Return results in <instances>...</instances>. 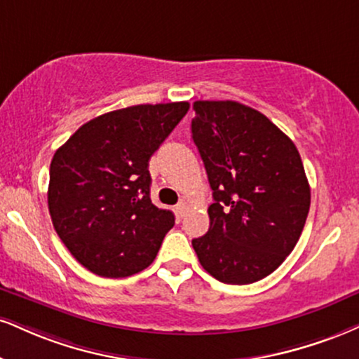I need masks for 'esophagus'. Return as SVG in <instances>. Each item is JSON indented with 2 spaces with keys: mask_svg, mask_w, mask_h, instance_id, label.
Returning a JSON list of instances; mask_svg holds the SVG:
<instances>
[{
  "mask_svg": "<svg viewBox=\"0 0 359 359\" xmlns=\"http://www.w3.org/2000/svg\"><path fill=\"white\" fill-rule=\"evenodd\" d=\"M187 207H189V204H187V201H180L179 204H177V212H179V215H184V212L185 210H187Z\"/></svg>",
  "mask_w": 359,
  "mask_h": 359,
  "instance_id": "34e87169",
  "label": "esophagus"
}]
</instances>
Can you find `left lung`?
<instances>
[{"label":"left lung","instance_id":"obj_1","mask_svg":"<svg viewBox=\"0 0 359 359\" xmlns=\"http://www.w3.org/2000/svg\"><path fill=\"white\" fill-rule=\"evenodd\" d=\"M192 140L214 202L210 227L192 241L198 262L226 284H250L274 273L299 241L311 189L286 133L239 102L194 103Z\"/></svg>","mask_w":359,"mask_h":359}]
</instances>
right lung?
Returning a JSON list of instances; mask_svg holds the SVG:
<instances>
[{"instance_id":"1","label":"right lung","mask_w":359,"mask_h":359,"mask_svg":"<svg viewBox=\"0 0 359 359\" xmlns=\"http://www.w3.org/2000/svg\"><path fill=\"white\" fill-rule=\"evenodd\" d=\"M187 102L135 105L90 120L56 150L48 209L81 266L127 278L154 262L175 224L150 201L149 161L189 110Z\"/></svg>"}]
</instances>
